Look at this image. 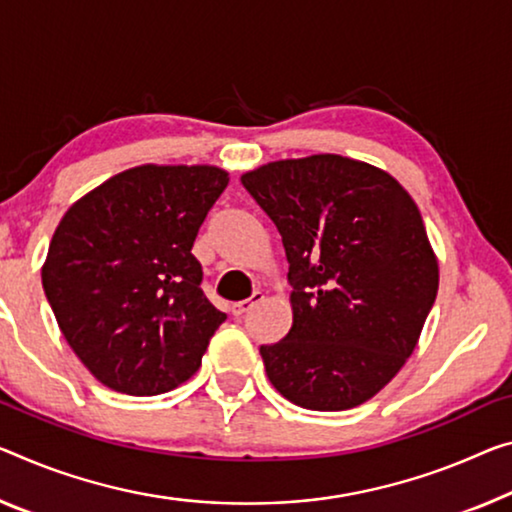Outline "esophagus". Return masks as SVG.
<instances>
[{"label": "esophagus", "mask_w": 512, "mask_h": 512, "mask_svg": "<svg viewBox=\"0 0 512 512\" xmlns=\"http://www.w3.org/2000/svg\"><path fill=\"white\" fill-rule=\"evenodd\" d=\"M258 300H263V295H261V290H254V295H251L249 300H240V302H235V304L231 306L233 316H235V318H242V316H245V313L251 311V306L258 304Z\"/></svg>", "instance_id": "34e87169"}]
</instances>
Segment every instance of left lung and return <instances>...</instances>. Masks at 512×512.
I'll list each match as a JSON object with an SVG mask.
<instances>
[{"label":"left lung","instance_id":"left-lung-1","mask_svg":"<svg viewBox=\"0 0 512 512\" xmlns=\"http://www.w3.org/2000/svg\"><path fill=\"white\" fill-rule=\"evenodd\" d=\"M240 183L281 235L293 327L261 345L283 398L318 412L373 398L412 355L439 270L412 196L341 155L281 160Z\"/></svg>","mask_w":512,"mask_h":512}]
</instances>
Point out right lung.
<instances>
[{
    "label": "right lung",
    "mask_w": 512,
    "mask_h": 512,
    "mask_svg": "<svg viewBox=\"0 0 512 512\" xmlns=\"http://www.w3.org/2000/svg\"><path fill=\"white\" fill-rule=\"evenodd\" d=\"M229 185L215 167H135L61 219L43 288L61 332L105 387L157 396L199 371L226 320L203 295L196 233Z\"/></svg>",
    "instance_id": "add662e5"
}]
</instances>
